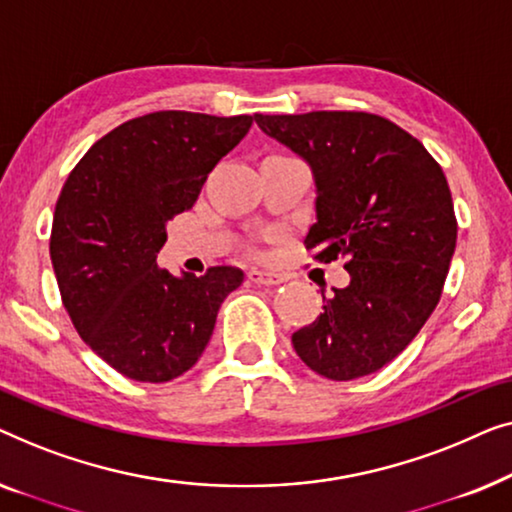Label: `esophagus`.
Listing matches in <instances>:
<instances>
[{
  "label": "esophagus",
  "mask_w": 512,
  "mask_h": 512,
  "mask_svg": "<svg viewBox=\"0 0 512 512\" xmlns=\"http://www.w3.org/2000/svg\"><path fill=\"white\" fill-rule=\"evenodd\" d=\"M248 280L255 285H264V287H273L285 283L283 273H273V271H262V269H250L248 271Z\"/></svg>",
  "instance_id": "34e87169"
}]
</instances>
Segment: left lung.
I'll use <instances>...</instances> for the list:
<instances>
[{
  "label": "left lung",
  "mask_w": 512,
  "mask_h": 512,
  "mask_svg": "<svg viewBox=\"0 0 512 512\" xmlns=\"http://www.w3.org/2000/svg\"><path fill=\"white\" fill-rule=\"evenodd\" d=\"M264 134L304 157L315 178L306 248L345 259L350 283L292 345L308 369L355 380L390 364L441 299L457 243L445 174L415 136L364 111L262 115Z\"/></svg>",
  "instance_id": "obj_1"
}]
</instances>
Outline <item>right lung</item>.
Segmentation results:
<instances>
[{
	"mask_svg": "<svg viewBox=\"0 0 512 512\" xmlns=\"http://www.w3.org/2000/svg\"><path fill=\"white\" fill-rule=\"evenodd\" d=\"M253 115L157 111L122 122L71 171L55 204L50 259L85 343L125 378L167 383L211 341L236 266L181 278L157 266L167 222L197 201Z\"/></svg>",
	"mask_w": 512,
	"mask_h": 512,
	"instance_id": "obj_1",
	"label": "right lung"
}]
</instances>
